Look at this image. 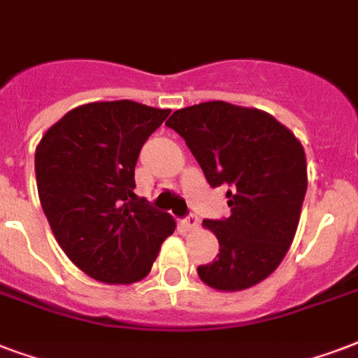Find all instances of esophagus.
<instances>
[{
  "label": "esophagus",
  "mask_w": 358,
  "mask_h": 358,
  "mask_svg": "<svg viewBox=\"0 0 358 358\" xmlns=\"http://www.w3.org/2000/svg\"><path fill=\"white\" fill-rule=\"evenodd\" d=\"M181 227L185 228V230H194V228L198 227V217H196L194 213H190L189 217H185V219L181 220Z\"/></svg>",
  "instance_id": "1"
}]
</instances>
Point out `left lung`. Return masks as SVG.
Instances as JSON below:
<instances>
[{
	"mask_svg": "<svg viewBox=\"0 0 358 358\" xmlns=\"http://www.w3.org/2000/svg\"><path fill=\"white\" fill-rule=\"evenodd\" d=\"M200 164L211 187L227 189L230 217L203 220L219 240L213 262L198 275L217 291H243L275 270L296 234L308 166L302 143L259 109L206 101L166 122Z\"/></svg>",
	"mask_w": 358,
	"mask_h": 358,
	"instance_id": "left-lung-1",
	"label": "left lung"
}]
</instances>
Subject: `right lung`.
Here are the masks:
<instances>
[{
	"label": "right lung",
	"instance_id": "1",
	"mask_svg": "<svg viewBox=\"0 0 358 358\" xmlns=\"http://www.w3.org/2000/svg\"><path fill=\"white\" fill-rule=\"evenodd\" d=\"M169 109L130 99L94 101L66 113L36 149L37 192L67 259L96 281L143 279L171 215L134 194L139 150Z\"/></svg>",
	"mask_w": 358,
	"mask_h": 358
}]
</instances>
